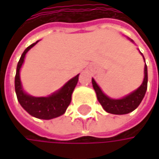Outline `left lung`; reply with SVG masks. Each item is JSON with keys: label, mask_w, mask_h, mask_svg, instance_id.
Here are the masks:
<instances>
[{"label": "left lung", "mask_w": 159, "mask_h": 159, "mask_svg": "<svg viewBox=\"0 0 159 159\" xmlns=\"http://www.w3.org/2000/svg\"><path fill=\"white\" fill-rule=\"evenodd\" d=\"M133 41V40H132ZM144 60V58H143ZM92 84L96 91L98 100L107 112L111 114L122 115L134 111L141 103L147 89V66L144 65V78L142 84L134 92L120 99H113L106 96L96 81L92 78Z\"/></svg>", "instance_id": "obj_1"}]
</instances>
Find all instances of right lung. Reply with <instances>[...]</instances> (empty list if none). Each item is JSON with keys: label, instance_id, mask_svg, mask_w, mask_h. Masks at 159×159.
I'll return each mask as SVG.
<instances>
[{"label": "right lung", "instance_id": "obj_1", "mask_svg": "<svg viewBox=\"0 0 159 159\" xmlns=\"http://www.w3.org/2000/svg\"><path fill=\"white\" fill-rule=\"evenodd\" d=\"M38 42L39 41L31 44L23 52L16 68L15 87L17 99L20 105L25 109V111H27L31 116L36 117L38 119L50 120L62 115L66 111V109L71 103L72 94L75 85L77 84L79 75L69 80L59 91L53 93L47 98H36L27 95L22 88L20 80V69L24 62V59L26 52L32 47H34Z\"/></svg>", "mask_w": 159, "mask_h": 159}]
</instances>
